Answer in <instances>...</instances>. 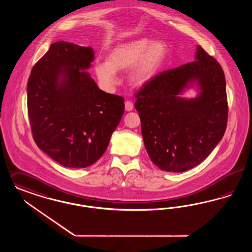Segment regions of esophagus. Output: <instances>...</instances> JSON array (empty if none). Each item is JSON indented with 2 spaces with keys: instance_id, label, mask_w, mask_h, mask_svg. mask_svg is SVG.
I'll list each match as a JSON object with an SVG mask.
<instances>
[{
  "instance_id": "1",
  "label": "esophagus",
  "mask_w": 252,
  "mask_h": 252,
  "mask_svg": "<svg viewBox=\"0 0 252 252\" xmlns=\"http://www.w3.org/2000/svg\"><path fill=\"white\" fill-rule=\"evenodd\" d=\"M134 106H133V103L131 101H126L125 102V109L126 111H131L133 110Z\"/></svg>"
}]
</instances>
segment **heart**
Instances as JSON below:
<instances>
[{
    "label": "heart",
    "instance_id": "heart-1",
    "mask_svg": "<svg viewBox=\"0 0 252 252\" xmlns=\"http://www.w3.org/2000/svg\"><path fill=\"white\" fill-rule=\"evenodd\" d=\"M169 45L162 40L138 38L114 47L106 62L94 65V73L101 84L111 88L116 83V72L129 69L128 79L135 87H143L153 81L169 58Z\"/></svg>",
    "mask_w": 252,
    "mask_h": 252
}]
</instances>
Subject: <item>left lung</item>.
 <instances>
[{"mask_svg":"<svg viewBox=\"0 0 252 252\" xmlns=\"http://www.w3.org/2000/svg\"><path fill=\"white\" fill-rule=\"evenodd\" d=\"M194 84L198 95L181 97ZM135 96L145 149L162 171L191 169L221 141L228 120L225 76L201 46L195 61L158 74Z\"/></svg>","mask_w":252,"mask_h":252,"instance_id":"1","label":"left lung"}]
</instances>
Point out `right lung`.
<instances>
[{
	"instance_id": "add662e5",
	"label": "right lung",
	"mask_w": 252,
	"mask_h": 252,
	"mask_svg": "<svg viewBox=\"0 0 252 252\" xmlns=\"http://www.w3.org/2000/svg\"><path fill=\"white\" fill-rule=\"evenodd\" d=\"M94 59L91 47L59 41L31 71L27 106L33 140L63 167L97 161L124 114V98L100 90L86 71Z\"/></svg>"
}]
</instances>
